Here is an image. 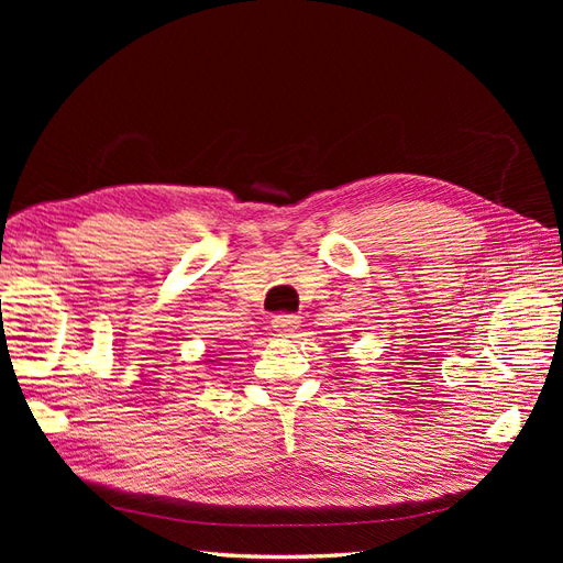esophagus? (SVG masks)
<instances>
[{
    "label": "esophagus",
    "instance_id": "34e87169",
    "mask_svg": "<svg viewBox=\"0 0 563 563\" xmlns=\"http://www.w3.org/2000/svg\"><path fill=\"white\" fill-rule=\"evenodd\" d=\"M298 323H300V317L286 314V312H282V314H277L275 319H272V327H275V331L279 335H291L298 329Z\"/></svg>",
    "mask_w": 563,
    "mask_h": 563
}]
</instances>
